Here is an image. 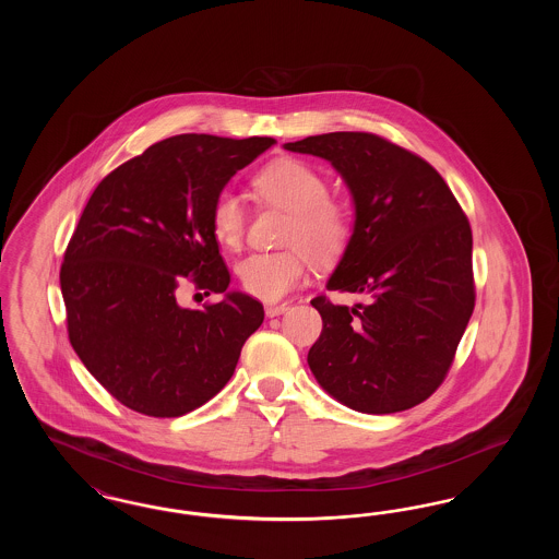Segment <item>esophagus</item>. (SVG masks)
Wrapping results in <instances>:
<instances>
[{
	"label": "esophagus",
	"mask_w": 559,
	"mask_h": 559,
	"mask_svg": "<svg viewBox=\"0 0 559 559\" xmlns=\"http://www.w3.org/2000/svg\"><path fill=\"white\" fill-rule=\"evenodd\" d=\"M289 310L287 304H267L266 314L267 317H278V314H285Z\"/></svg>",
	"instance_id": "obj_1"
}]
</instances>
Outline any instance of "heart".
I'll list each match as a JSON object with an SVG mask.
<instances>
[{"label": "heart", "mask_w": 559, "mask_h": 559, "mask_svg": "<svg viewBox=\"0 0 559 559\" xmlns=\"http://www.w3.org/2000/svg\"><path fill=\"white\" fill-rule=\"evenodd\" d=\"M255 197L270 207L287 212L281 233L285 249L245 258L237 267L242 292L278 301L299 287L310 270L331 266L346 253L354 215L346 201L329 194V182L314 165L301 159H278L266 165L251 182ZM213 237L230 251H239L247 230L245 205L233 190H219L212 201Z\"/></svg>", "instance_id": "heart-1"}]
</instances>
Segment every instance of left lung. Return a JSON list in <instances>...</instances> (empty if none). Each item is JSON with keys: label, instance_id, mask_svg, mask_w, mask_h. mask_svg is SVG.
<instances>
[{"label": "left lung", "instance_id": "1", "mask_svg": "<svg viewBox=\"0 0 559 559\" xmlns=\"http://www.w3.org/2000/svg\"><path fill=\"white\" fill-rule=\"evenodd\" d=\"M285 148L331 160L344 176L356 224L326 287L367 295L354 308L326 295L310 301L322 319L310 369L360 413L421 404L451 371L476 306L467 215L426 159L383 135L322 133Z\"/></svg>", "mask_w": 559, "mask_h": 559}]
</instances>
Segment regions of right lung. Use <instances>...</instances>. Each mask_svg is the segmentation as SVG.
Wrapping results in <instances>:
<instances>
[{
  "label": "right lung",
  "instance_id": "1",
  "mask_svg": "<svg viewBox=\"0 0 559 559\" xmlns=\"http://www.w3.org/2000/svg\"><path fill=\"white\" fill-rule=\"evenodd\" d=\"M272 144L260 135L165 138L112 169L81 213L60 266L69 342L135 413L180 417L212 400L260 329L264 306L251 295L188 310L178 292L228 289L213 197Z\"/></svg>",
  "mask_w": 559,
  "mask_h": 559
}]
</instances>
